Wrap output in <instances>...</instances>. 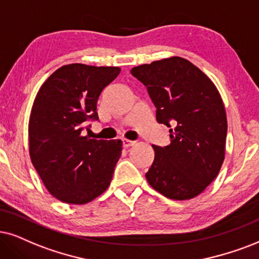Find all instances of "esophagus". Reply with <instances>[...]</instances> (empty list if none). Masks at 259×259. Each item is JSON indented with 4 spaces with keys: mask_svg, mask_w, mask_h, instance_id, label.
<instances>
[{
    "mask_svg": "<svg viewBox=\"0 0 259 259\" xmlns=\"http://www.w3.org/2000/svg\"><path fill=\"white\" fill-rule=\"evenodd\" d=\"M122 142H123L124 148H127V147H132V146L135 145V141H130V140H126V139H123Z\"/></svg>",
    "mask_w": 259,
    "mask_h": 259,
    "instance_id": "34e87169",
    "label": "esophagus"
}]
</instances>
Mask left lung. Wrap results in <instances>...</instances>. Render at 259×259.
I'll return each mask as SVG.
<instances>
[{
  "label": "left lung",
  "instance_id": "1",
  "mask_svg": "<svg viewBox=\"0 0 259 259\" xmlns=\"http://www.w3.org/2000/svg\"><path fill=\"white\" fill-rule=\"evenodd\" d=\"M156 107V120L169 129L171 143L153 146L146 173L154 190L184 201L202 194L225 160L227 117L212 81L185 58L173 56L133 68Z\"/></svg>",
  "mask_w": 259,
  "mask_h": 259
}]
</instances>
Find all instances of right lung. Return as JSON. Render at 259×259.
Instances as JSON below:
<instances>
[{
    "mask_svg": "<svg viewBox=\"0 0 259 259\" xmlns=\"http://www.w3.org/2000/svg\"><path fill=\"white\" fill-rule=\"evenodd\" d=\"M118 67L81 63L52 73L35 96L28 123L29 156L48 191L69 204L93 201L109 188L122 154L120 140L82 135L98 120V98L118 76Z\"/></svg>",
    "mask_w": 259,
    "mask_h": 259,
    "instance_id": "1",
    "label": "right lung"
}]
</instances>
